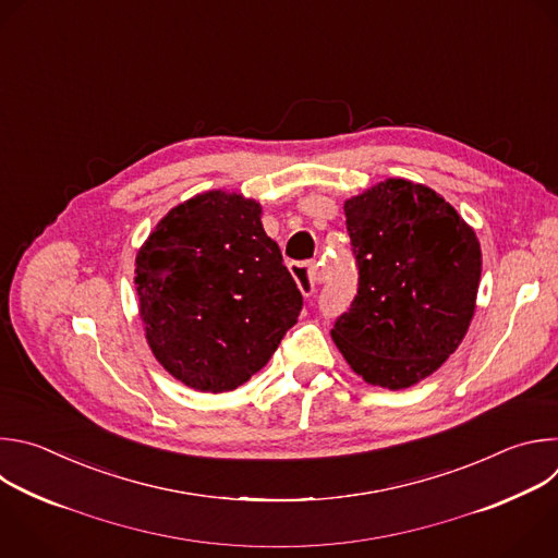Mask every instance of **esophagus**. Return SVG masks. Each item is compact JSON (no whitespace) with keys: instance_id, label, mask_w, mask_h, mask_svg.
Here are the masks:
<instances>
[{"instance_id":"esophagus-1","label":"esophagus","mask_w":558,"mask_h":558,"mask_svg":"<svg viewBox=\"0 0 558 558\" xmlns=\"http://www.w3.org/2000/svg\"><path fill=\"white\" fill-rule=\"evenodd\" d=\"M290 272H292V277H294L303 296H312L316 286L323 279L318 264H299V262H294V264H290Z\"/></svg>"}]
</instances>
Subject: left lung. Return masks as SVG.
<instances>
[{"instance_id":"obj_1","label":"left lung","mask_w":558,"mask_h":558,"mask_svg":"<svg viewBox=\"0 0 558 558\" xmlns=\"http://www.w3.org/2000/svg\"><path fill=\"white\" fill-rule=\"evenodd\" d=\"M343 208L359 294L331 341L367 385L407 389L466 337L482 277L480 240L456 206L404 178H387Z\"/></svg>"}]
</instances>
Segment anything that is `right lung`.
<instances>
[{"label":"right lung","instance_id":"obj_1","mask_svg":"<svg viewBox=\"0 0 558 558\" xmlns=\"http://www.w3.org/2000/svg\"><path fill=\"white\" fill-rule=\"evenodd\" d=\"M262 215L240 191H204L173 206L136 253L147 345L195 391L244 385L301 312L303 296Z\"/></svg>","mask_w":558,"mask_h":558}]
</instances>
